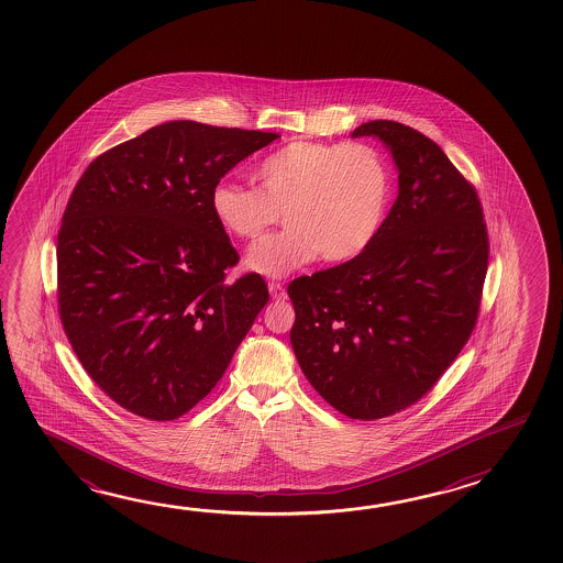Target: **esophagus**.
<instances>
[{
	"mask_svg": "<svg viewBox=\"0 0 563 563\" xmlns=\"http://www.w3.org/2000/svg\"><path fill=\"white\" fill-rule=\"evenodd\" d=\"M268 290H271L273 300H285L286 290L285 286L280 285V283H268Z\"/></svg>",
	"mask_w": 563,
	"mask_h": 563,
	"instance_id": "obj_1",
	"label": "esophagus"
}]
</instances>
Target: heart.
Masks as SVG:
<instances>
[{
    "mask_svg": "<svg viewBox=\"0 0 563 563\" xmlns=\"http://www.w3.org/2000/svg\"><path fill=\"white\" fill-rule=\"evenodd\" d=\"M253 183H220L210 208L220 228L243 241L258 240L283 213L285 230L247 255V267L275 278L318 257L343 263L369 250L393 194L387 158L367 143L290 141L255 166Z\"/></svg>",
    "mask_w": 563,
    "mask_h": 563,
    "instance_id": "b5f03b06",
    "label": "heart"
}]
</instances>
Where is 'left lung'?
Listing matches in <instances>:
<instances>
[{"label": "left lung", "mask_w": 563, "mask_h": 563, "mask_svg": "<svg viewBox=\"0 0 563 563\" xmlns=\"http://www.w3.org/2000/svg\"><path fill=\"white\" fill-rule=\"evenodd\" d=\"M398 170V196L369 250L288 285L290 343L318 395L353 420L415 405L452 365L479 313L488 235L477 190L420 131L363 123Z\"/></svg>", "instance_id": "left-lung-1"}]
</instances>
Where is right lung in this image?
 <instances>
[{
	"instance_id": "obj_1",
	"label": "right lung",
	"mask_w": 563,
	"mask_h": 563,
	"mask_svg": "<svg viewBox=\"0 0 563 563\" xmlns=\"http://www.w3.org/2000/svg\"><path fill=\"white\" fill-rule=\"evenodd\" d=\"M278 133L168 121L84 170L56 240L58 313L103 393L147 420H176L222 378L268 302L238 265L210 194Z\"/></svg>"
}]
</instances>
